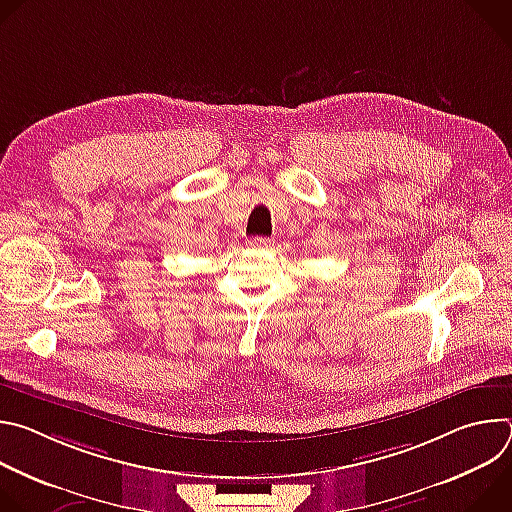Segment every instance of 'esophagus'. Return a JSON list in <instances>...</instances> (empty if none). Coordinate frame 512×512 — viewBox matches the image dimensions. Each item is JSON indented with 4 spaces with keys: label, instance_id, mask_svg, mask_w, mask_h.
Here are the masks:
<instances>
[{
    "label": "esophagus",
    "instance_id": "1",
    "mask_svg": "<svg viewBox=\"0 0 512 512\" xmlns=\"http://www.w3.org/2000/svg\"><path fill=\"white\" fill-rule=\"evenodd\" d=\"M271 239H267V237H253V239H249V247H253V249H267V247H271Z\"/></svg>",
    "mask_w": 512,
    "mask_h": 512
}]
</instances>
